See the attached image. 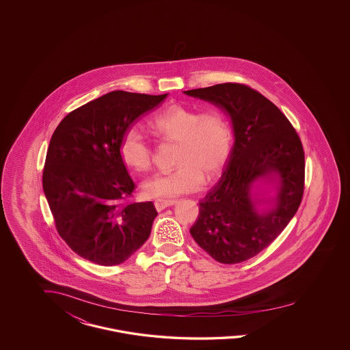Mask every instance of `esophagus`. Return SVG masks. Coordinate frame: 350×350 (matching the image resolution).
<instances>
[{
    "label": "esophagus",
    "mask_w": 350,
    "mask_h": 350,
    "mask_svg": "<svg viewBox=\"0 0 350 350\" xmlns=\"http://www.w3.org/2000/svg\"><path fill=\"white\" fill-rule=\"evenodd\" d=\"M176 200L174 199H158V200H155V208L158 209V211H163V209H165V208H168L170 205H173V204H176Z\"/></svg>",
    "instance_id": "obj_1"
}]
</instances>
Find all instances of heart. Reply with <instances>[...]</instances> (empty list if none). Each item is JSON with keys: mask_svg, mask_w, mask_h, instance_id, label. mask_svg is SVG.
<instances>
[{"mask_svg": "<svg viewBox=\"0 0 350 350\" xmlns=\"http://www.w3.org/2000/svg\"><path fill=\"white\" fill-rule=\"evenodd\" d=\"M154 135L178 142L177 170L146 180L144 191L152 198H173L200 190L208 177L217 176L231 155L233 129L228 116L218 109L202 111L189 106L170 105L151 119ZM120 155L129 168L148 172L155 152L138 127L128 128L120 141Z\"/></svg>", "mask_w": 350, "mask_h": 350, "instance_id": "obj_1", "label": "heart"}]
</instances>
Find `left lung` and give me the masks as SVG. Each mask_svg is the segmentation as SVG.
<instances>
[{"label": "left lung", "instance_id": "8db88e82", "mask_svg": "<svg viewBox=\"0 0 350 350\" xmlns=\"http://www.w3.org/2000/svg\"><path fill=\"white\" fill-rule=\"evenodd\" d=\"M185 94L228 113L234 136L221 178L199 202L191 236L217 262L241 263L265 250L297 213L306 176L301 141L282 111L249 85L221 83ZM272 176L276 198L258 211L252 183Z\"/></svg>", "mask_w": 350, "mask_h": 350}]
</instances>
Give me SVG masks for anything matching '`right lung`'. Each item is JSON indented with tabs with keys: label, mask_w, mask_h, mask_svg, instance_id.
<instances>
[{
	"label": "right lung",
	"mask_w": 350,
	"mask_h": 350,
	"mask_svg": "<svg viewBox=\"0 0 350 350\" xmlns=\"http://www.w3.org/2000/svg\"><path fill=\"white\" fill-rule=\"evenodd\" d=\"M165 97L113 91L70 111L53 132L43 192L60 237L92 263L120 265L150 236L158 212L151 202H127L136 186L120 141Z\"/></svg>",
	"instance_id": "add662e5"
}]
</instances>
